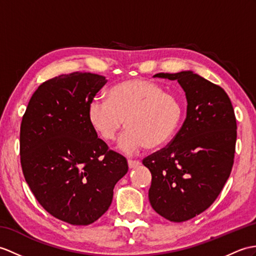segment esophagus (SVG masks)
I'll return each instance as SVG.
<instances>
[{"label": "esophagus", "instance_id": "obj_1", "mask_svg": "<svg viewBox=\"0 0 256 256\" xmlns=\"http://www.w3.org/2000/svg\"><path fill=\"white\" fill-rule=\"evenodd\" d=\"M128 167H130V169L138 167V166L140 164V162H138V160H132V159H128Z\"/></svg>", "mask_w": 256, "mask_h": 256}]
</instances>
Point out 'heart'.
<instances>
[{"label": "heart", "instance_id": "1", "mask_svg": "<svg viewBox=\"0 0 256 256\" xmlns=\"http://www.w3.org/2000/svg\"><path fill=\"white\" fill-rule=\"evenodd\" d=\"M182 116L179 98L164 92L156 82L140 78L118 82L109 89L108 99L96 97L87 106L89 124L104 140H114L126 124L128 128L118 142V148L126 155L167 144Z\"/></svg>", "mask_w": 256, "mask_h": 256}]
</instances>
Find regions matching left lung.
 Here are the masks:
<instances>
[{"label": "left lung", "instance_id": "8db88e82", "mask_svg": "<svg viewBox=\"0 0 256 256\" xmlns=\"http://www.w3.org/2000/svg\"><path fill=\"white\" fill-rule=\"evenodd\" d=\"M186 92V118L170 144L142 160L152 172L150 205L174 222L206 210L220 194L234 166L236 121L224 89L192 70L158 73Z\"/></svg>", "mask_w": 256, "mask_h": 256}]
</instances>
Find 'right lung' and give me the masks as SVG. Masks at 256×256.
Listing matches in <instances>:
<instances>
[{
	"mask_svg": "<svg viewBox=\"0 0 256 256\" xmlns=\"http://www.w3.org/2000/svg\"><path fill=\"white\" fill-rule=\"evenodd\" d=\"M108 82L74 72L41 84L20 124V164L34 198L53 217L75 226L108 210L126 159L109 150L87 118V106Z\"/></svg>",
	"mask_w": 256,
	"mask_h": 256,
	"instance_id": "right-lung-1",
	"label": "right lung"
}]
</instances>
